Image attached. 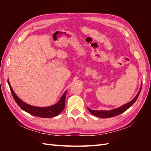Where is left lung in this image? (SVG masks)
<instances>
[{
	"mask_svg": "<svg viewBox=\"0 0 151 151\" xmlns=\"http://www.w3.org/2000/svg\"><path fill=\"white\" fill-rule=\"evenodd\" d=\"M142 89V86L140 87V89L139 91L138 94H137L136 96L132 100V101L129 103H128L127 104L123 105V106L116 108L115 109H112V110L110 111H98V110H93V109H90L89 108H88L89 111L94 115L96 116H98L99 118H110V117H113L115 116L118 115H120L122 113H123L124 111H125L127 109H129L132 105H133V104L135 102V101L137 100V99L138 98L139 94L140 93V91Z\"/></svg>",
	"mask_w": 151,
	"mask_h": 151,
	"instance_id": "8db88e82",
	"label": "left lung"
}]
</instances>
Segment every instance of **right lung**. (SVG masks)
Here are the masks:
<instances>
[{
  "label": "right lung",
  "mask_w": 151,
  "mask_h": 151,
  "mask_svg": "<svg viewBox=\"0 0 151 151\" xmlns=\"http://www.w3.org/2000/svg\"><path fill=\"white\" fill-rule=\"evenodd\" d=\"M8 84L9 86V88L12 94V96L14 99L16 103L19 105V106L23 109L26 112L32 115L43 117V118H52L57 116L59 113H60L63 109H64L65 106V95L67 91L64 93L61 97L60 101L57 104L48 107H36L26 104L22 101L17 96V95L14 92L12 88L10 85L9 81H8Z\"/></svg>",
  "instance_id": "add662e5"
}]
</instances>
